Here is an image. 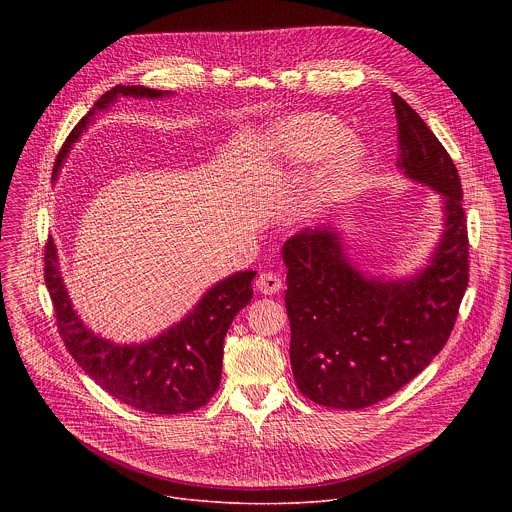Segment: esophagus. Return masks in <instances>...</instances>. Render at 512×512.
<instances>
[{
    "label": "esophagus",
    "instance_id": "obj_1",
    "mask_svg": "<svg viewBox=\"0 0 512 512\" xmlns=\"http://www.w3.org/2000/svg\"><path fill=\"white\" fill-rule=\"evenodd\" d=\"M255 287H257V291H261V294L273 296V294H277V291L283 287V281H281V277H279L277 273H273V271H263V273L257 277Z\"/></svg>",
    "mask_w": 512,
    "mask_h": 512
}]
</instances>
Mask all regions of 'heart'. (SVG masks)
Instances as JSON below:
<instances>
[{"label":"heart","mask_w":512,"mask_h":512,"mask_svg":"<svg viewBox=\"0 0 512 512\" xmlns=\"http://www.w3.org/2000/svg\"><path fill=\"white\" fill-rule=\"evenodd\" d=\"M342 135L344 127L322 113L283 121L271 135L275 152L289 162H312L330 152L306 196L310 212L322 210L342 196L362 166V148L352 139L340 142Z\"/></svg>","instance_id":"obj_1"}]
</instances>
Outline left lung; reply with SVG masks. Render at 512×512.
<instances>
[{
  "instance_id": "left-lung-1",
  "label": "left lung",
  "mask_w": 512,
  "mask_h": 512,
  "mask_svg": "<svg viewBox=\"0 0 512 512\" xmlns=\"http://www.w3.org/2000/svg\"><path fill=\"white\" fill-rule=\"evenodd\" d=\"M397 166L444 196V235L415 277L377 281L356 271L332 229H304L283 245L291 371L302 395L332 409L371 407L446 346L468 287V227L458 168L397 93Z\"/></svg>"
}]
</instances>
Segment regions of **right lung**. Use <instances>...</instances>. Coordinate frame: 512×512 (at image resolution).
Returning a JSON list of instances; mask_svg holds the SVG:
<instances>
[{
  "mask_svg": "<svg viewBox=\"0 0 512 512\" xmlns=\"http://www.w3.org/2000/svg\"><path fill=\"white\" fill-rule=\"evenodd\" d=\"M119 95L158 99L170 93L139 85H117L107 91L62 143L54 174L91 117L107 109ZM255 275L257 271H239L218 281L206 291L198 306L168 332L145 344L121 346L103 340L81 322L64 289L52 237H48L44 247V279L64 346L79 367L111 397L137 411L156 415L200 409L216 393L223 371V342L237 312L253 298L251 281Z\"/></svg>",
  "mask_w": 512,
  "mask_h": 512,
  "instance_id": "1",
  "label": "right lung"
}]
</instances>
